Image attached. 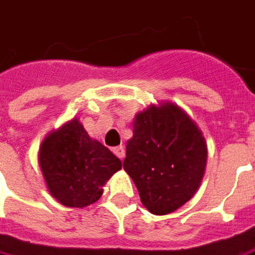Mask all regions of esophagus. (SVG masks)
I'll use <instances>...</instances> for the list:
<instances>
[{"label":"esophagus","mask_w":255,"mask_h":255,"mask_svg":"<svg viewBox=\"0 0 255 255\" xmlns=\"http://www.w3.org/2000/svg\"><path fill=\"white\" fill-rule=\"evenodd\" d=\"M113 153H115L116 156L120 158V160H123L124 156H126V149H124V146H116V147H113Z\"/></svg>","instance_id":"34e87169"}]
</instances>
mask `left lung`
<instances>
[{"label":"left lung","mask_w":255,"mask_h":255,"mask_svg":"<svg viewBox=\"0 0 255 255\" xmlns=\"http://www.w3.org/2000/svg\"><path fill=\"white\" fill-rule=\"evenodd\" d=\"M123 167L152 214L165 215L190 200L202 182L207 145L196 123L171 102L135 116Z\"/></svg>","instance_id":"left-lung-1"}]
</instances>
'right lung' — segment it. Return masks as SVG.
<instances>
[{
	"label": "right lung",
	"mask_w": 255,
	"mask_h": 255,
	"mask_svg": "<svg viewBox=\"0 0 255 255\" xmlns=\"http://www.w3.org/2000/svg\"><path fill=\"white\" fill-rule=\"evenodd\" d=\"M38 163L51 196L60 204L76 208L97 202L103 185L122 168L120 158L92 139L78 119L42 140Z\"/></svg>",
	"instance_id": "obj_1"
}]
</instances>
